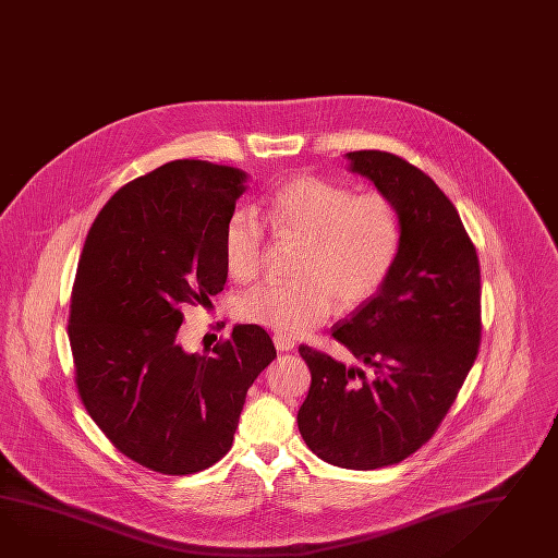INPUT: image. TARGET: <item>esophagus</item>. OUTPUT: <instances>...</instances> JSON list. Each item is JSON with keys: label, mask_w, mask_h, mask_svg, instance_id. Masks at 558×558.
Returning a JSON list of instances; mask_svg holds the SVG:
<instances>
[{"label": "esophagus", "mask_w": 558, "mask_h": 558, "mask_svg": "<svg viewBox=\"0 0 558 558\" xmlns=\"http://www.w3.org/2000/svg\"><path fill=\"white\" fill-rule=\"evenodd\" d=\"M274 347L280 351V353H288L294 349V340L286 335H274Z\"/></svg>", "instance_id": "esophagus-1"}]
</instances>
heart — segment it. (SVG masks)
I'll return each instance as SVG.
<instances>
[{"instance_id":"obj_1","label":"heart","mask_w":558,"mask_h":558,"mask_svg":"<svg viewBox=\"0 0 558 558\" xmlns=\"http://www.w3.org/2000/svg\"><path fill=\"white\" fill-rule=\"evenodd\" d=\"M264 218L278 235L304 242L299 280L264 282L238 304V314L278 335H302L327 320L337 300L353 311L373 299L393 274L403 247V219L380 191L356 193L314 175L288 179L266 199ZM228 272L250 282L264 262L266 230L258 214L238 207L221 235Z\"/></svg>"}]
</instances>
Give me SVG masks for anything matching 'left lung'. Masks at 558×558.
Returning a JSON list of instances; mask_svg holds the SVG:
<instances>
[{
  "label": "left lung",
  "instance_id": "left-lung-1",
  "mask_svg": "<svg viewBox=\"0 0 558 558\" xmlns=\"http://www.w3.org/2000/svg\"><path fill=\"white\" fill-rule=\"evenodd\" d=\"M347 157L399 207L403 247L387 284L332 328L361 367L300 344L313 380L299 429L320 460L377 470L432 439L476 361L480 262L458 209L422 169L387 150Z\"/></svg>",
  "mask_w": 558,
  "mask_h": 558
}]
</instances>
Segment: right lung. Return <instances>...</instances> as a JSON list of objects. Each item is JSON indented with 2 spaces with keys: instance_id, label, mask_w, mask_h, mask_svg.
I'll list each match as a JSON object with an SVG mask.
<instances>
[{
  "instance_id": "obj_1",
  "label": "right lung",
  "mask_w": 558,
  "mask_h": 558,
  "mask_svg": "<svg viewBox=\"0 0 558 558\" xmlns=\"http://www.w3.org/2000/svg\"><path fill=\"white\" fill-rule=\"evenodd\" d=\"M244 181L207 161L161 165L110 197L82 247L69 314L78 397L114 448L167 476L230 451L245 393L276 356L258 325L202 354L178 339L183 306L223 290L221 235Z\"/></svg>"
}]
</instances>
